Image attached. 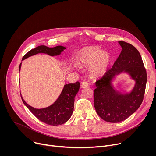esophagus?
I'll return each mask as SVG.
<instances>
[{
    "mask_svg": "<svg viewBox=\"0 0 156 156\" xmlns=\"http://www.w3.org/2000/svg\"><path fill=\"white\" fill-rule=\"evenodd\" d=\"M81 87H87V86H88V83L86 82V81H83V82L81 83Z\"/></svg>",
    "mask_w": 156,
    "mask_h": 156,
    "instance_id": "34e87169",
    "label": "esophagus"
}]
</instances>
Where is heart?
<instances>
[{"mask_svg":"<svg viewBox=\"0 0 156 156\" xmlns=\"http://www.w3.org/2000/svg\"><path fill=\"white\" fill-rule=\"evenodd\" d=\"M78 62L81 65L92 63L90 72L93 76H101L107 70L110 62V54L96 46L86 47L78 55Z\"/></svg>","mask_w":156,"mask_h":156,"instance_id":"b5f03b06","label":"heart"}]
</instances>
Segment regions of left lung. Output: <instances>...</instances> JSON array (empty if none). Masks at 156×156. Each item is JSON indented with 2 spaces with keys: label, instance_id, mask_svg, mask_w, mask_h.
<instances>
[{
  "label": "left lung",
  "instance_id": "8db88e82",
  "mask_svg": "<svg viewBox=\"0 0 156 156\" xmlns=\"http://www.w3.org/2000/svg\"><path fill=\"white\" fill-rule=\"evenodd\" d=\"M122 52L112 67L96 81L94 91V107L104 121L118 123L126 120L141 105L145 93L147 73L137 49L123 41H119ZM122 71L129 73L136 80V86L129 95H121L112 88L110 81Z\"/></svg>",
  "mask_w": 156,
  "mask_h": 156
}]
</instances>
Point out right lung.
I'll list each match as a JSON object with an SVG mask.
<instances>
[{"instance_id":"obj_1","label":"right lung","mask_w":156,"mask_h":156,"mask_svg":"<svg viewBox=\"0 0 156 156\" xmlns=\"http://www.w3.org/2000/svg\"><path fill=\"white\" fill-rule=\"evenodd\" d=\"M65 48L58 46L54 48H48L46 46H39L31 49L22 58V60L38 53H44L49 55H58ZM21 63L19 66L20 70ZM80 89V83L65 84L57 100L51 106L37 109L27 104L21 96L24 104L31 111V112L40 121L48 125L57 126L63 124L70 118L74 108L75 97Z\"/></svg>"}]
</instances>
